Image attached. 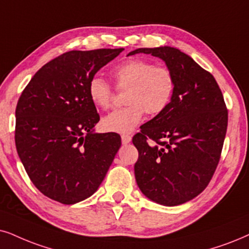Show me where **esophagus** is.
I'll list each match as a JSON object with an SVG mask.
<instances>
[{"label":"esophagus","mask_w":249,"mask_h":249,"mask_svg":"<svg viewBox=\"0 0 249 249\" xmlns=\"http://www.w3.org/2000/svg\"><path fill=\"white\" fill-rule=\"evenodd\" d=\"M131 140H132L131 135H128V134H123V135H122V142H123V143H128V142H131Z\"/></svg>","instance_id":"obj_1"}]
</instances>
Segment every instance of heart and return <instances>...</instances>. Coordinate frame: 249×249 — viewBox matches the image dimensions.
<instances>
[{"instance_id": "obj_1", "label": "heart", "mask_w": 249, "mask_h": 249, "mask_svg": "<svg viewBox=\"0 0 249 249\" xmlns=\"http://www.w3.org/2000/svg\"><path fill=\"white\" fill-rule=\"evenodd\" d=\"M116 86L125 89L124 108L114 110L103 117V130L116 133L133 131L142 119L144 111L157 116L168 109L174 99L176 78L165 65H154L142 58H130L111 70ZM88 96L94 106L108 109L112 105V88L103 78L94 75L88 83Z\"/></svg>"}]
</instances>
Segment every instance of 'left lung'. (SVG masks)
<instances>
[{
	"label": "left lung",
	"mask_w": 249,
	"mask_h": 249,
	"mask_svg": "<svg viewBox=\"0 0 249 249\" xmlns=\"http://www.w3.org/2000/svg\"><path fill=\"white\" fill-rule=\"evenodd\" d=\"M135 54L161 58L176 78L168 109L132 139L139 152L135 180L149 200L178 206L197 196L212 180L228 128V109L213 74L185 53L164 46L128 55Z\"/></svg>",
	"instance_id": "left-lung-1"
}]
</instances>
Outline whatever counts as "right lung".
Segmentation results:
<instances>
[{"label": "right lung", "instance_id": "1", "mask_svg": "<svg viewBox=\"0 0 249 249\" xmlns=\"http://www.w3.org/2000/svg\"><path fill=\"white\" fill-rule=\"evenodd\" d=\"M124 48L72 50L33 75L16 108L18 156L34 186L63 204L95 193L121 147L117 133H95L100 121L88 83Z\"/></svg>", "mask_w": 249, "mask_h": 249}]
</instances>
